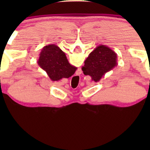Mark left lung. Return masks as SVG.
<instances>
[{
    "mask_svg": "<svg viewBox=\"0 0 150 150\" xmlns=\"http://www.w3.org/2000/svg\"><path fill=\"white\" fill-rule=\"evenodd\" d=\"M117 65V54L107 46L99 45L89 53L82 70L95 82Z\"/></svg>",
    "mask_w": 150,
    "mask_h": 150,
    "instance_id": "1",
    "label": "left lung"
}]
</instances>
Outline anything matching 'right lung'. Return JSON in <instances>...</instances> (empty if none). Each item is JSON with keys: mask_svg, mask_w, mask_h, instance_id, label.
Instances as JSON below:
<instances>
[{"mask_svg": "<svg viewBox=\"0 0 150 150\" xmlns=\"http://www.w3.org/2000/svg\"><path fill=\"white\" fill-rule=\"evenodd\" d=\"M38 64L45 70L52 81L69 77L76 70V68L69 63L65 53L55 44L43 48L39 54Z\"/></svg>", "mask_w": 150, "mask_h": 150, "instance_id": "right-lung-1", "label": "right lung"}]
</instances>
